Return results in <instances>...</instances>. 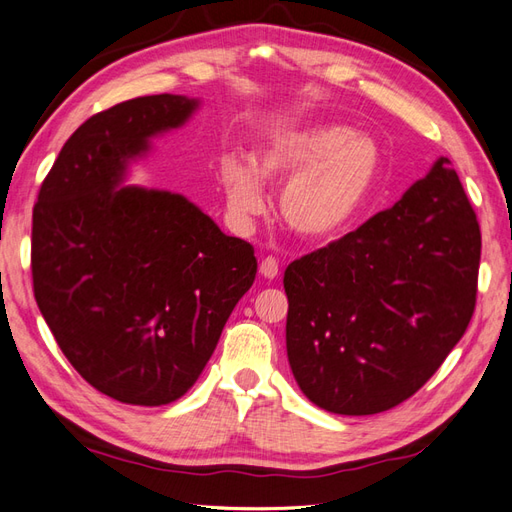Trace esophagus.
<instances>
[{
  "mask_svg": "<svg viewBox=\"0 0 512 512\" xmlns=\"http://www.w3.org/2000/svg\"><path fill=\"white\" fill-rule=\"evenodd\" d=\"M259 275L264 279H277L279 275V261L275 257H266L261 259L259 264Z\"/></svg>",
  "mask_w": 512,
  "mask_h": 512,
  "instance_id": "1",
  "label": "esophagus"
}]
</instances>
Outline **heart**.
<instances>
[{
  "label": "heart",
  "instance_id": "heart-1",
  "mask_svg": "<svg viewBox=\"0 0 512 512\" xmlns=\"http://www.w3.org/2000/svg\"><path fill=\"white\" fill-rule=\"evenodd\" d=\"M382 150L371 137L342 124H307L281 130L259 148L255 165L224 157L220 187L237 233L253 231L266 211L261 181L283 187V222L307 242H334L347 233L382 178Z\"/></svg>",
  "mask_w": 512,
  "mask_h": 512
}]
</instances>
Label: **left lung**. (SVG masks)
<instances>
[{
  "mask_svg": "<svg viewBox=\"0 0 512 512\" xmlns=\"http://www.w3.org/2000/svg\"><path fill=\"white\" fill-rule=\"evenodd\" d=\"M482 237L441 157L390 209L285 268V347L318 408L364 417L412 397L467 331Z\"/></svg>",
  "mask_w": 512,
  "mask_h": 512,
  "instance_id": "8db88e82",
  "label": "left lung"
}]
</instances>
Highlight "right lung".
<instances>
[{
    "label": "right lung",
    "mask_w": 512,
    "mask_h": 512,
    "mask_svg": "<svg viewBox=\"0 0 512 512\" xmlns=\"http://www.w3.org/2000/svg\"><path fill=\"white\" fill-rule=\"evenodd\" d=\"M200 100L146 95L67 139L32 213L34 299L69 364L122 403L165 406L196 384L257 275L253 246L185 196L124 185L150 141Z\"/></svg>",
    "instance_id": "add662e5"
}]
</instances>
